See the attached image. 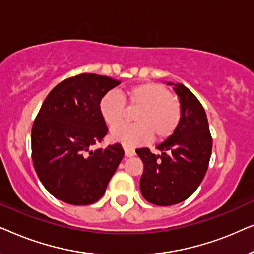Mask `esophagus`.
<instances>
[{
    "mask_svg": "<svg viewBox=\"0 0 254 254\" xmlns=\"http://www.w3.org/2000/svg\"><path fill=\"white\" fill-rule=\"evenodd\" d=\"M124 149H125V156H126V157H133V156H135V151L133 149L127 148V147H125Z\"/></svg>",
    "mask_w": 254,
    "mask_h": 254,
    "instance_id": "1",
    "label": "esophagus"
}]
</instances>
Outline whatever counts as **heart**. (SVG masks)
I'll list each match as a JSON object with an SVG mask.
<instances>
[{
    "label": "heart",
    "mask_w": 254,
    "mask_h": 254,
    "mask_svg": "<svg viewBox=\"0 0 254 254\" xmlns=\"http://www.w3.org/2000/svg\"><path fill=\"white\" fill-rule=\"evenodd\" d=\"M124 96L130 106L140 107L134 117L136 124L114 128L111 131L112 141L125 147H137L150 140L152 133L158 140H164L177 129L182 109L163 85L157 83L134 85L127 89ZM99 113L109 126H118L126 114L124 98L114 91L105 93L99 102Z\"/></svg>",
    "instance_id": "1"
}]
</instances>
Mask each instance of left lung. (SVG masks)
I'll return each instance as SVG.
<instances>
[{
	"instance_id": "8db88e82",
	"label": "left lung",
	"mask_w": 254,
	"mask_h": 254,
	"mask_svg": "<svg viewBox=\"0 0 254 254\" xmlns=\"http://www.w3.org/2000/svg\"><path fill=\"white\" fill-rule=\"evenodd\" d=\"M179 98L182 118L177 129L157 145L161 155L148 148L136 149L144 169L141 194L148 202L172 206L186 200L202 182L213 148L204 109L182 83L168 82Z\"/></svg>"
}]
</instances>
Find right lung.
<instances>
[{
  "label": "right lung",
  "mask_w": 254,
  "mask_h": 254,
  "mask_svg": "<svg viewBox=\"0 0 254 254\" xmlns=\"http://www.w3.org/2000/svg\"><path fill=\"white\" fill-rule=\"evenodd\" d=\"M120 83L97 74L64 79L48 93L34 120V170L45 189L65 203L98 201L124 157L119 143L91 149L109 131L100 99Z\"/></svg>",
  "instance_id": "right-lung-1"
}]
</instances>
